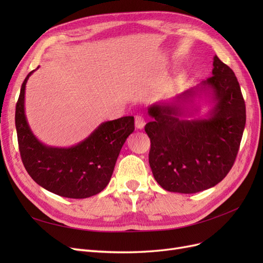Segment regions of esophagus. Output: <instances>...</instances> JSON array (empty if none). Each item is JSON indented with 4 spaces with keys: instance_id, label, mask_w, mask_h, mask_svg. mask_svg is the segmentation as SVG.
<instances>
[{
    "instance_id": "esophagus-1",
    "label": "esophagus",
    "mask_w": 263,
    "mask_h": 263,
    "mask_svg": "<svg viewBox=\"0 0 263 263\" xmlns=\"http://www.w3.org/2000/svg\"><path fill=\"white\" fill-rule=\"evenodd\" d=\"M145 124H146V122H145L144 117L140 116V115L135 116V126H136L137 129H142V128H144Z\"/></svg>"
}]
</instances>
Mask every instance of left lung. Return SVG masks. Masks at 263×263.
<instances>
[{"label": "left lung", "instance_id": "8db88e82", "mask_svg": "<svg viewBox=\"0 0 263 263\" xmlns=\"http://www.w3.org/2000/svg\"><path fill=\"white\" fill-rule=\"evenodd\" d=\"M212 77L170 101L148 108L153 122L149 164L156 181L169 192L191 194L213 187L232 169L246 125V105L234 71L217 55ZM204 96L212 108L204 119H189L187 107ZM196 109V108H195Z\"/></svg>", "mask_w": 263, "mask_h": 263}]
</instances>
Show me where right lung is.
I'll use <instances>...</instances> for the list:
<instances>
[{"label":"right lung","mask_w":263,"mask_h":263,"mask_svg":"<svg viewBox=\"0 0 263 263\" xmlns=\"http://www.w3.org/2000/svg\"><path fill=\"white\" fill-rule=\"evenodd\" d=\"M24 80L15 110V126L22 161L37 184L68 198H86L104 190L127 137L135 130L134 117L102 123L89 137L69 148L50 147L39 141L25 115Z\"/></svg>","instance_id":"1"}]
</instances>
